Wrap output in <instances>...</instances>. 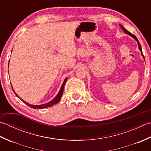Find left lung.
I'll return each instance as SVG.
<instances>
[{
  "mask_svg": "<svg viewBox=\"0 0 151 151\" xmlns=\"http://www.w3.org/2000/svg\"><path fill=\"white\" fill-rule=\"evenodd\" d=\"M120 25V27H121V29L123 30V32H124L125 33V34H129V35H130V36H132L133 38H134V39H135L136 41H137V44H138V47H139V49L140 50V51H141V52H142V56L143 57V58L145 59V58H144V56H143V52H142V47H141V45H140V43H139V41H138V40L137 39V37H136V36L135 35H134V34H132V33H130V32H129L128 30H127L126 29H125V28L122 26L121 24H119Z\"/></svg>",
  "mask_w": 151,
  "mask_h": 151,
  "instance_id": "1",
  "label": "left lung"
}]
</instances>
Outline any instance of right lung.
I'll use <instances>...</instances> for the list:
<instances>
[{"mask_svg":"<svg viewBox=\"0 0 151 151\" xmlns=\"http://www.w3.org/2000/svg\"><path fill=\"white\" fill-rule=\"evenodd\" d=\"M67 78H66L65 80H64V81H63V82L62 87H61L60 90V91L58 92V93L57 94L56 97L55 98H54V99H53L51 101H50V102H47V103H46V104H41V105H32V104H28V103H27V102L24 101L22 100V99H21V98H19V96L15 93V92L14 91V89H13V91H14V93L15 94V95L17 96V97H19V99H20L21 101H23V102H24V103H26V104L28 106H30V107L32 108H34V109H42V108H47V107L52 106L57 104L58 102L60 101V100L61 99V97H62V94H63V88H64V86H65V82H66V81H67ZM12 89H13V88H12Z\"/></svg>","mask_w":151,"mask_h":151,"instance_id":"right-lung-1","label":"right lung"}]
</instances>
